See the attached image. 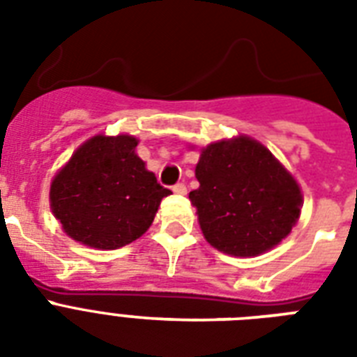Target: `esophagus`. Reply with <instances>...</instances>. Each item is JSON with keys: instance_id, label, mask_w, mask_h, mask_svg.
Returning a JSON list of instances; mask_svg holds the SVG:
<instances>
[{"instance_id": "obj_1", "label": "esophagus", "mask_w": 357, "mask_h": 357, "mask_svg": "<svg viewBox=\"0 0 357 357\" xmlns=\"http://www.w3.org/2000/svg\"><path fill=\"white\" fill-rule=\"evenodd\" d=\"M172 190L176 195H187V187H185V183H176L172 187Z\"/></svg>"}]
</instances>
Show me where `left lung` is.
I'll use <instances>...</instances> for the list:
<instances>
[{"instance_id":"obj_1","label":"left lung","mask_w":357,"mask_h":357,"mask_svg":"<svg viewBox=\"0 0 357 357\" xmlns=\"http://www.w3.org/2000/svg\"><path fill=\"white\" fill-rule=\"evenodd\" d=\"M200 187L190 190L207 243L224 254L259 255L289 235L300 217L298 183L265 146L237 137L202 150Z\"/></svg>"}]
</instances>
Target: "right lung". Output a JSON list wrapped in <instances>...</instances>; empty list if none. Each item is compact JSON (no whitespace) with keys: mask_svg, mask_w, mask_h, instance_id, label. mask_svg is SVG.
<instances>
[{"mask_svg":"<svg viewBox=\"0 0 357 357\" xmlns=\"http://www.w3.org/2000/svg\"><path fill=\"white\" fill-rule=\"evenodd\" d=\"M129 135H96L53 178L52 211L74 241L100 250L133 243L150 228L170 190L135 153Z\"/></svg>","mask_w":357,"mask_h":357,"instance_id":"add662e5","label":"right lung"}]
</instances>
